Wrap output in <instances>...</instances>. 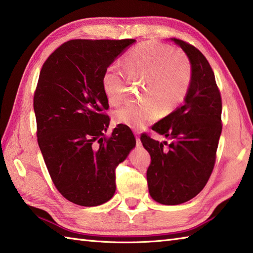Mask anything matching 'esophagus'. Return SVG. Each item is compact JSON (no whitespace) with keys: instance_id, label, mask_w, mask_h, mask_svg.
Here are the masks:
<instances>
[{"instance_id":"34e87169","label":"esophagus","mask_w":253,"mask_h":253,"mask_svg":"<svg viewBox=\"0 0 253 253\" xmlns=\"http://www.w3.org/2000/svg\"><path fill=\"white\" fill-rule=\"evenodd\" d=\"M140 133L138 130L135 131V136H136V145L137 146H141V141H140Z\"/></svg>"}]
</instances>
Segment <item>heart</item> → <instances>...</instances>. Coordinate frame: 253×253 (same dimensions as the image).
<instances>
[{
    "instance_id": "1",
    "label": "heart",
    "mask_w": 253,
    "mask_h": 253,
    "mask_svg": "<svg viewBox=\"0 0 253 253\" xmlns=\"http://www.w3.org/2000/svg\"><path fill=\"white\" fill-rule=\"evenodd\" d=\"M127 76L143 82L139 104H127L114 113V121L140 129L163 114L173 112L184 101L192 82V66L184 53L157 42L136 46L123 62ZM108 103L117 106L124 100L123 74L108 68L102 79Z\"/></svg>"
}]
</instances>
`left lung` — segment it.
Listing matches in <instances>:
<instances>
[{"label": "left lung", "mask_w": 253, "mask_h": 253, "mask_svg": "<svg viewBox=\"0 0 253 253\" xmlns=\"http://www.w3.org/2000/svg\"><path fill=\"white\" fill-rule=\"evenodd\" d=\"M192 66V82L184 105L162 118L152 130L169 137L159 142L147 133L140 140L151 157L147 170L150 196L163 205H179L204 189L214 169L221 133V96L211 64L199 49L181 39Z\"/></svg>", "instance_id": "8db88e82"}]
</instances>
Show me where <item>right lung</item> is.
<instances>
[{"instance_id":"1","label":"right lung","mask_w":253,"mask_h":253,"mask_svg":"<svg viewBox=\"0 0 253 253\" xmlns=\"http://www.w3.org/2000/svg\"><path fill=\"white\" fill-rule=\"evenodd\" d=\"M135 39H72L44 61L34 94L37 140L51 180L74 204L97 206L116 190L115 170L136 146L130 128L111 137L102 79Z\"/></svg>"}]
</instances>
